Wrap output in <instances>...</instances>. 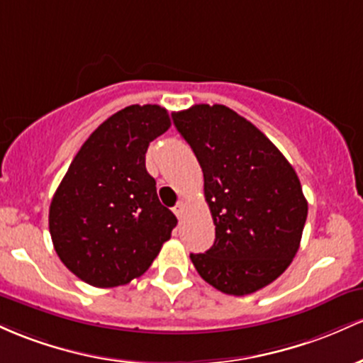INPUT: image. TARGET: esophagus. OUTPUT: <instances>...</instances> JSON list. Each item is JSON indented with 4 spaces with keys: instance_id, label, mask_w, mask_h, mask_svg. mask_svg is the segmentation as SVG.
Returning <instances> with one entry per match:
<instances>
[{
    "instance_id": "obj_1",
    "label": "esophagus",
    "mask_w": 363,
    "mask_h": 363,
    "mask_svg": "<svg viewBox=\"0 0 363 363\" xmlns=\"http://www.w3.org/2000/svg\"><path fill=\"white\" fill-rule=\"evenodd\" d=\"M173 213L177 214V218H178V219H180L182 216H183V213H185V203H183V202H178L177 206L173 207Z\"/></svg>"
}]
</instances>
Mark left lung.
<instances>
[{"mask_svg": "<svg viewBox=\"0 0 363 363\" xmlns=\"http://www.w3.org/2000/svg\"><path fill=\"white\" fill-rule=\"evenodd\" d=\"M203 173L216 225L214 245L190 254L203 281L243 296L271 284L290 266L308 206L298 177L279 149L223 104H195L173 115Z\"/></svg>", "mask_w": 363, "mask_h": 363, "instance_id": "obj_1", "label": "left lung"}]
</instances>
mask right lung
I'll return each instance as SVG.
<instances>
[{
    "instance_id": "1",
    "label": "right lung",
    "mask_w": 363,
    "mask_h": 363,
    "mask_svg": "<svg viewBox=\"0 0 363 363\" xmlns=\"http://www.w3.org/2000/svg\"><path fill=\"white\" fill-rule=\"evenodd\" d=\"M169 127L161 106H127L94 130L52 195V245L87 284L113 288L142 276L177 226L145 169L149 144Z\"/></svg>"
}]
</instances>
